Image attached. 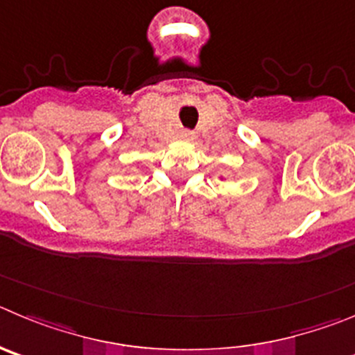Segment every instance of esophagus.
I'll return each mask as SVG.
<instances>
[{"instance_id":"esophagus-1","label":"esophagus","mask_w":355,"mask_h":355,"mask_svg":"<svg viewBox=\"0 0 355 355\" xmlns=\"http://www.w3.org/2000/svg\"><path fill=\"white\" fill-rule=\"evenodd\" d=\"M182 138H184L185 141H194L196 136H194V132H191V130H184V132H182Z\"/></svg>"}]
</instances>
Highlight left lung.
<instances>
[{
	"instance_id": "1",
	"label": "left lung",
	"mask_w": 355,
	"mask_h": 355,
	"mask_svg": "<svg viewBox=\"0 0 355 355\" xmlns=\"http://www.w3.org/2000/svg\"><path fill=\"white\" fill-rule=\"evenodd\" d=\"M221 180H223V177H221Z\"/></svg>"
}]
</instances>
